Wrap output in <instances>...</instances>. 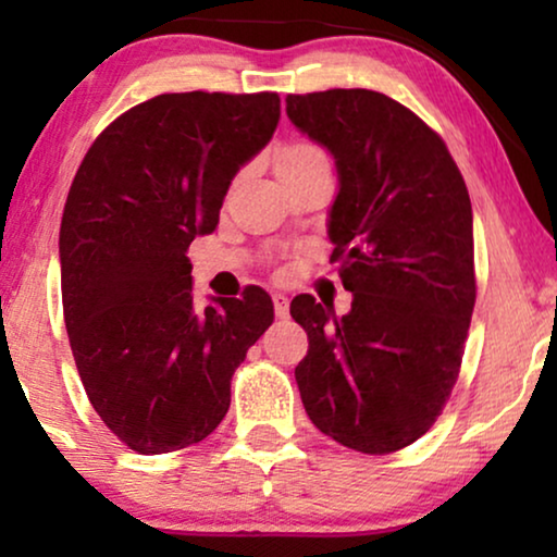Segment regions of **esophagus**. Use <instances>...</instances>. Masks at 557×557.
<instances>
[{"label": "esophagus", "mask_w": 557, "mask_h": 557, "mask_svg": "<svg viewBox=\"0 0 557 557\" xmlns=\"http://www.w3.org/2000/svg\"><path fill=\"white\" fill-rule=\"evenodd\" d=\"M273 309H276V317L278 319H286L288 317V299L284 294H273Z\"/></svg>", "instance_id": "obj_1"}]
</instances>
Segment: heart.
<instances>
[{
  "instance_id": "heart-1",
  "label": "heart",
  "mask_w": 557,
  "mask_h": 557,
  "mask_svg": "<svg viewBox=\"0 0 557 557\" xmlns=\"http://www.w3.org/2000/svg\"><path fill=\"white\" fill-rule=\"evenodd\" d=\"M314 159H324V151L309 141H294L286 144V147L276 154V170L284 172L292 170V166L314 162Z\"/></svg>"
}]
</instances>
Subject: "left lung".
I'll return each instance as SVG.
<instances>
[{"label": "left lung", "instance_id": "left-lung-1", "mask_svg": "<svg viewBox=\"0 0 557 557\" xmlns=\"http://www.w3.org/2000/svg\"><path fill=\"white\" fill-rule=\"evenodd\" d=\"M288 121L337 166L326 235L352 309L301 294L296 385L319 431L362 454L413 444L459 377L476 299L474 218L446 144L385 94L288 96Z\"/></svg>", "mask_w": 557, "mask_h": 557}]
</instances>
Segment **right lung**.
<instances>
[{"label": "right lung", "mask_w": 557, "mask_h": 557, "mask_svg": "<svg viewBox=\"0 0 557 557\" xmlns=\"http://www.w3.org/2000/svg\"><path fill=\"white\" fill-rule=\"evenodd\" d=\"M278 119L276 94H162L113 121L75 172L60 223L65 330L90 406L134 451L208 438L273 322L258 286L197 309L185 253L215 231Z\"/></svg>", "instance_id": "1"}]
</instances>
